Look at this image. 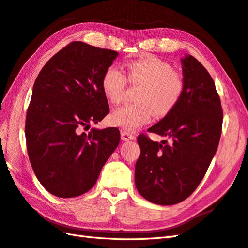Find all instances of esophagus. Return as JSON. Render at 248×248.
<instances>
[{"label":"esophagus","instance_id":"obj_1","mask_svg":"<svg viewBox=\"0 0 248 248\" xmlns=\"http://www.w3.org/2000/svg\"><path fill=\"white\" fill-rule=\"evenodd\" d=\"M121 140L127 141V140H134V135L129 132V131H125V130H123L121 131Z\"/></svg>","mask_w":248,"mask_h":248}]
</instances>
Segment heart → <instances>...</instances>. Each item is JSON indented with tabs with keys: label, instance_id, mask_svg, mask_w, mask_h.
Segmentation results:
<instances>
[{
	"label": "heart",
	"instance_id": "obj_1",
	"mask_svg": "<svg viewBox=\"0 0 248 248\" xmlns=\"http://www.w3.org/2000/svg\"><path fill=\"white\" fill-rule=\"evenodd\" d=\"M128 80L141 84L139 102L127 103L113 110L109 121L127 130H135L148 124L155 113L164 116L177 107L186 91L180 73L155 55H146L127 64ZM127 78L118 67L109 66L102 75L101 88L109 102L119 103L127 88Z\"/></svg>",
	"mask_w": 248,
	"mask_h": 248
}]
</instances>
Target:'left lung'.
Masks as SVG:
<instances>
[{
  "label": "left lung",
  "mask_w": 248,
  "mask_h": 248,
  "mask_svg": "<svg viewBox=\"0 0 248 248\" xmlns=\"http://www.w3.org/2000/svg\"><path fill=\"white\" fill-rule=\"evenodd\" d=\"M186 91L180 102L148 132L170 136L172 144L138 136L140 155L135 186L149 202L170 205L197 188L218 147L223 108L213 78L192 55L181 60Z\"/></svg>",
  "instance_id": "obj_1"
}]
</instances>
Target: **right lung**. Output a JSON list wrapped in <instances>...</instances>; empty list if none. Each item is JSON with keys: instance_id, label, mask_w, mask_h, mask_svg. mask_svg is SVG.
<instances>
[{"instance_id": "obj_1", "label": "right lung", "mask_w": 248, "mask_h": 248, "mask_svg": "<svg viewBox=\"0 0 248 248\" xmlns=\"http://www.w3.org/2000/svg\"><path fill=\"white\" fill-rule=\"evenodd\" d=\"M116 51L72 41L46 62L33 87L25 139L31 165L44 187L57 197L88 192L117 148V128L92 129L109 112L101 88Z\"/></svg>"}]
</instances>
